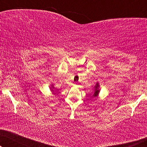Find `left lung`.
<instances>
[{
    "mask_svg": "<svg viewBox=\"0 0 147 147\" xmlns=\"http://www.w3.org/2000/svg\"><path fill=\"white\" fill-rule=\"evenodd\" d=\"M99 87H100L99 84L97 83L96 84V85L95 86V87H94V93L93 95H92V97L93 98H96L98 96V94H99V92H100Z\"/></svg>",
    "mask_w": 147,
    "mask_h": 147,
    "instance_id": "1",
    "label": "left lung"
}]
</instances>
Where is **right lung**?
<instances>
[{"mask_svg":"<svg viewBox=\"0 0 147 147\" xmlns=\"http://www.w3.org/2000/svg\"><path fill=\"white\" fill-rule=\"evenodd\" d=\"M53 88H54V87H53V86H52V88H51V91L52 92H53Z\"/></svg>","mask_w":147,"mask_h":147,"instance_id":"right-lung-1","label":"right lung"}]
</instances>
